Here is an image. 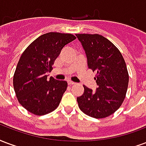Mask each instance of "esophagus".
Segmentation results:
<instances>
[{"label": "esophagus", "mask_w": 146, "mask_h": 146, "mask_svg": "<svg viewBox=\"0 0 146 146\" xmlns=\"http://www.w3.org/2000/svg\"><path fill=\"white\" fill-rule=\"evenodd\" d=\"M68 83L69 86H73V85H75V82H72V81H68Z\"/></svg>", "instance_id": "34e87169"}]
</instances>
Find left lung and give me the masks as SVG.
Wrapping results in <instances>:
<instances>
[{"mask_svg":"<svg viewBox=\"0 0 146 146\" xmlns=\"http://www.w3.org/2000/svg\"><path fill=\"white\" fill-rule=\"evenodd\" d=\"M86 51L88 66L96 74L98 88L92 92L86 86L77 98L80 110L92 117L105 118L117 111L127 93L129 75L120 50L99 34H76Z\"/></svg>","mask_w":146,"mask_h":146,"instance_id":"left-lung-1","label":"left lung"}]
</instances>
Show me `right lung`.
<instances>
[{"label":"right lung","mask_w":146,"mask_h":146,"mask_svg":"<svg viewBox=\"0 0 146 146\" xmlns=\"http://www.w3.org/2000/svg\"><path fill=\"white\" fill-rule=\"evenodd\" d=\"M76 37L70 33H48L31 42L20 57L13 77V86L19 104L29 112L42 116L54 111L67 89L66 81L47 79L46 73L62 48Z\"/></svg>","instance_id":"1"}]
</instances>
